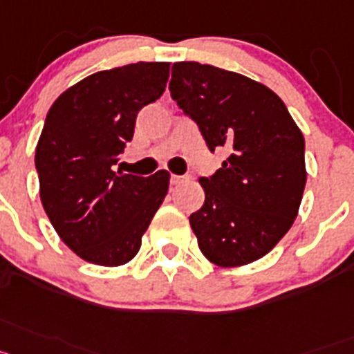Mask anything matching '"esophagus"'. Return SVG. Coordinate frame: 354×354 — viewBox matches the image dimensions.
Segmentation results:
<instances>
[{"instance_id":"34e87169","label":"esophagus","mask_w":354,"mask_h":354,"mask_svg":"<svg viewBox=\"0 0 354 354\" xmlns=\"http://www.w3.org/2000/svg\"><path fill=\"white\" fill-rule=\"evenodd\" d=\"M190 176H176V174H173L171 176V181H173L174 185H178V183H183V181H189Z\"/></svg>"}]
</instances>
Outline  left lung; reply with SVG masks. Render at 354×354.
Instances as JSON below:
<instances>
[{
    "label": "left lung",
    "mask_w": 354,
    "mask_h": 354,
    "mask_svg": "<svg viewBox=\"0 0 354 354\" xmlns=\"http://www.w3.org/2000/svg\"><path fill=\"white\" fill-rule=\"evenodd\" d=\"M169 91L208 149L230 153L210 178H199L205 203L189 217L199 250L219 267L266 257L297 217L305 137L274 92L239 73L176 62Z\"/></svg>",
    "instance_id": "1"
}]
</instances>
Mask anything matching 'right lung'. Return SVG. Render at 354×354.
Instances as JSON below:
<instances>
[{"mask_svg": "<svg viewBox=\"0 0 354 354\" xmlns=\"http://www.w3.org/2000/svg\"><path fill=\"white\" fill-rule=\"evenodd\" d=\"M169 62L100 71L51 104L35 149L41 201L58 236L85 262L118 267L139 253L169 173L113 171L142 106L158 100Z\"/></svg>", "mask_w": 354, "mask_h": 354, "instance_id": "obj_1", "label": "right lung"}]
</instances>
